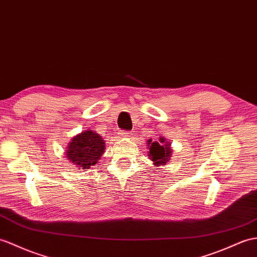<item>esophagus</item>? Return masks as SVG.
<instances>
[{
    "label": "esophagus",
    "instance_id": "1",
    "mask_svg": "<svg viewBox=\"0 0 257 257\" xmlns=\"http://www.w3.org/2000/svg\"><path fill=\"white\" fill-rule=\"evenodd\" d=\"M119 135H120V137H130L131 133H130V131H121V133Z\"/></svg>",
    "mask_w": 257,
    "mask_h": 257
}]
</instances>
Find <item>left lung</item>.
<instances>
[{
    "mask_svg": "<svg viewBox=\"0 0 257 257\" xmlns=\"http://www.w3.org/2000/svg\"><path fill=\"white\" fill-rule=\"evenodd\" d=\"M149 147V158H150L156 166L164 165L170 162L172 157L171 143L165 142L164 138H160L159 141L148 140Z\"/></svg>",
    "mask_w": 257,
    "mask_h": 257,
    "instance_id": "1",
    "label": "left lung"
}]
</instances>
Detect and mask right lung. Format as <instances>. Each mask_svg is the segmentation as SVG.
<instances>
[{"label": "right lung", "instance_id": "add662e5", "mask_svg": "<svg viewBox=\"0 0 257 257\" xmlns=\"http://www.w3.org/2000/svg\"><path fill=\"white\" fill-rule=\"evenodd\" d=\"M105 150V141L93 130L83 131L69 143L67 158L82 170H88L97 163Z\"/></svg>", "mask_w": 257, "mask_h": 257}]
</instances>
